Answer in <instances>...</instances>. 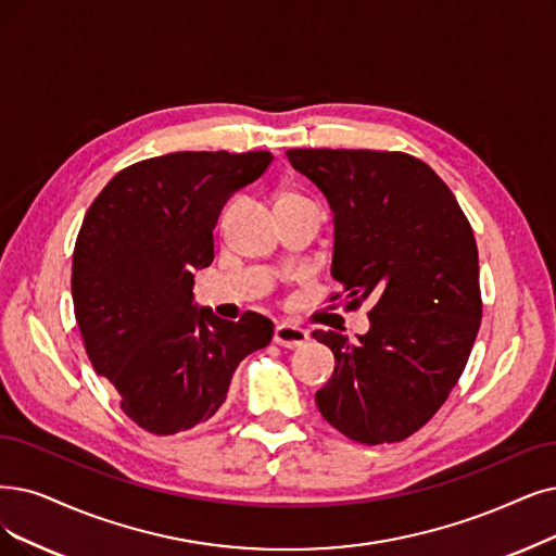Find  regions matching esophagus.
<instances>
[{
  "label": "esophagus",
  "mask_w": 556,
  "mask_h": 556,
  "mask_svg": "<svg viewBox=\"0 0 556 556\" xmlns=\"http://www.w3.org/2000/svg\"><path fill=\"white\" fill-rule=\"evenodd\" d=\"M309 340L307 330L296 326V324H290V321H282L276 326L274 330V342L280 344L282 349H296L301 344H305Z\"/></svg>",
  "instance_id": "esophagus-1"
}]
</instances>
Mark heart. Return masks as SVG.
<instances>
[{
    "mask_svg": "<svg viewBox=\"0 0 556 556\" xmlns=\"http://www.w3.org/2000/svg\"><path fill=\"white\" fill-rule=\"evenodd\" d=\"M292 195H296V193H292V191H282V193L276 198V201H282V198H292Z\"/></svg>",
    "mask_w": 556,
    "mask_h": 556,
    "instance_id": "heart-1",
    "label": "heart"
}]
</instances>
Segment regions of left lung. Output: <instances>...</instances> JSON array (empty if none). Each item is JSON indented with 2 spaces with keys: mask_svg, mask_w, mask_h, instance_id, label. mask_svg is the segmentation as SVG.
I'll return each mask as SVG.
<instances>
[{
  "mask_svg": "<svg viewBox=\"0 0 556 556\" xmlns=\"http://www.w3.org/2000/svg\"><path fill=\"white\" fill-rule=\"evenodd\" d=\"M336 214L332 278L344 309L371 303L369 330L313 338L336 355L317 392L330 427L363 445L399 442L447 402L481 326L479 253L468 216L435 170L406 152L287 150Z\"/></svg>",
  "mask_w": 556,
  "mask_h": 556,
  "instance_id": "left-lung-1",
  "label": "left lung"
}]
</instances>
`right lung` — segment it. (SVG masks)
Instances as JSON below:
<instances>
[{
    "label": "right lung",
    "instance_id": "obj_1",
    "mask_svg": "<svg viewBox=\"0 0 556 556\" xmlns=\"http://www.w3.org/2000/svg\"><path fill=\"white\" fill-rule=\"evenodd\" d=\"M274 154L170 152L111 177L88 207L73 253V303L93 369L123 413L154 435L212 419L237 365L274 338L243 313L226 321L191 305L193 271L214 260V226L230 193Z\"/></svg>",
    "mask_w": 556,
    "mask_h": 556
}]
</instances>
